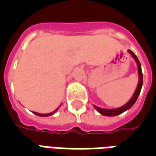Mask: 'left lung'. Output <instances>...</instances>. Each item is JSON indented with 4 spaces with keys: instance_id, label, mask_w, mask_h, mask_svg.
<instances>
[{
    "instance_id": "8db88e82",
    "label": "left lung",
    "mask_w": 156,
    "mask_h": 156,
    "mask_svg": "<svg viewBox=\"0 0 156 156\" xmlns=\"http://www.w3.org/2000/svg\"><path fill=\"white\" fill-rule=\"evenodd\" d=\"M128 51L131 54V56L133 57L135 62H136V63H137L138 66V73H139V83H138L137 85V88L135 89V91H134V94L132 96V98L129 100L128 103H126L125 105H123L122 107H119V108H112V109H108V108H99L98 106H96V105H94V108L97 110V111L99 113V114H101L102 115H105V116H116V115H119L122 114V113H124L128 109H129V108L134 105V103L136 102L137 100L138 97H139V95L140 94L141 91V88H142V85H143V74H142V70H141V65L140 62L139 61V59L136 57V55L134 54L133 51H131V50H128Z\"/></svg>"
}]
</instances>
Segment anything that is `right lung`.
Listing matches in <instances>:
<instances>
[{"label":"right lung","mask_w":156,"mask_h":156,"mask_svg":"<svg viewBox=\"0 0 156 156\" xmlns=\"http://www.w3.org/2000/svg\"><path fill=\"white\" fill-rule=\"evenodd\" d=\"M58 108H59V107H58L57 109H55L54 111L51 112V113H49V114H39V113H37V112H33V114H35V115H37V116H41V117H48V116H51V115H54L55 113L58 111Z\"/></svg>","instance_id":"add662e5"}]
</instances>
